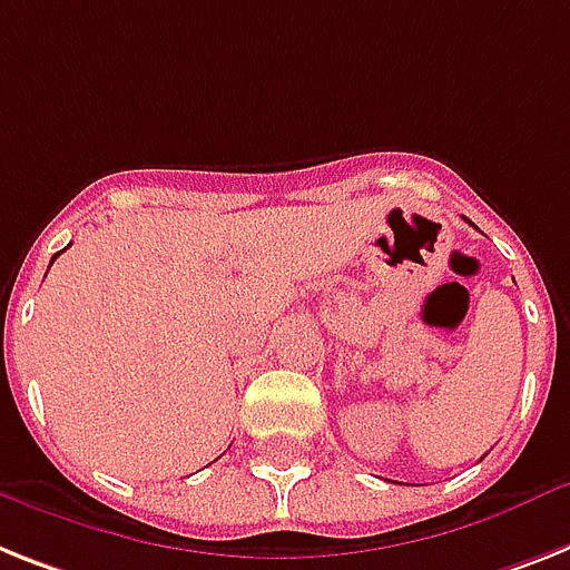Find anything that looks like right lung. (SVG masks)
Wrapping results in <instances>:
<instances>
[{"label": "right lung", "instance_id": "obj_1", "mask_svg": "<svg viewBox=\"0 0 570 570\" xmlns=\"http://www.w3.org/2000/svg\"><path fill=\"white\" fill-rule=\"evenodd\" d=\"M55 258H58V253H55V256H51V262H55Z\"/></svg>", "mask_w": 570, "mask_h": 570}]
</instances>
